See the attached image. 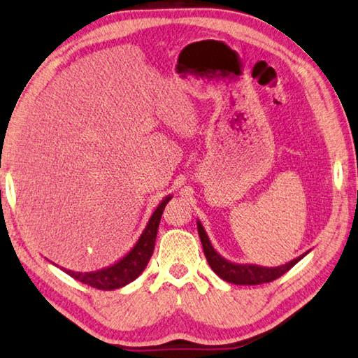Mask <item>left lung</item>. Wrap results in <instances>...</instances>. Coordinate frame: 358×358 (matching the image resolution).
<instances>
[{"label": "left lung", "mask_w": 358, "mask_h": 358, "mask_svg": "<svg viewBox=\"0 0 358 358\" xmlns=\"http://www.w3.org/2000/svg\"><path fill=\"white\" fill-rule=\"evenodd\" d=\"M197 229H199L203 251H205L209 267H211L215 275H219V278H222L223 281H227L229 284H236V285H257V284L275 281V279L282 276L284 273L289 271L293 265H296L301 259L309 253V251H307V253L301 255L299 257L293 259V261L287 262L284 265H279V267H262V265H256V264H237V262L228 261V259L217 253L199 219H197Z\"/></svg>", "instance_id": "obj_1"}]
</instances>
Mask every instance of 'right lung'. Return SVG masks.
I'll use <instances>...</instances> for the list:
<instances>
[{
    "mask_svg": "<svg viewBox=\"0 0 358 358\" xmlns=\"http://www.w3.org/2000/svg\"><path fill=\"white\" fill-rule=\"evenodd\" d=\"M171 197L172 195H167V197H164L159 201V205L150 215V219L147 222V225L141 233V236H139L136 243L133 245L129 253L122 256L119 261L108 265V267H103L96 271L83 273V271H73L66 268H62V270L68 273L71 278L77 279V281L94 287V289H99V290L121 289V287L135 281V279L144 271V268L147 267V264H149L150 257L153 255L161 215H163L164 206L167 205V201L171 200Z\"/></svg>",
    "mask_w": 358,
    "mask_h": 358,
    "instance_id": "add662e5",
    "label": "right lung"
}]
</instances>
